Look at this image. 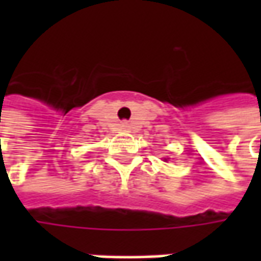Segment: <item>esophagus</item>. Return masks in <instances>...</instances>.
<instances>
[{
	"mask_svg": "<svg viewBox=\"0 0 261 261\" xmlns=\"http://www.w3.org/2000/svg\"><path fill=\"white\" fill-rule=\"evenodd\" d=\"M122 129H129V123H127V122L122 123Z\"/></svg>",
	"mask_w": 261,
	"mask_h": 261,
	"instance_id": "34e87169",
	"label": "esophagus"
}]
</instances>
